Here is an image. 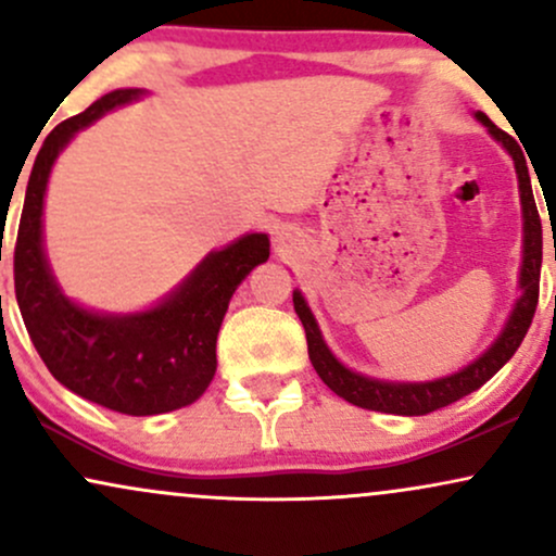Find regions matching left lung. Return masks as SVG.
<instances>
[{"label":"left lung","instance_id":"8db88e82","mask_svg":"<svg viewBox=\"0 0 556 556\" xmlns=\"http://www.w3.org/2000/svg\"><path fill=\"white\" fill-rule=\"evenodd\" d=\"M478 123L486 125V130L507 149L513 156L515 172H518V188H520V203H522V266H520V290L522 295L515 303L513 314H509L507 324H504L502 334L491 344L481 358L465 366L463 371L444 376V379L433 381H379L368 379V376L350 371L340 361L331 355V350L324 342L321 331L314 314H311L305 298L295 290L292 292V303H295V314L300 316L305 329V340H308V358L314 363L316 374L331 392L340 394L342 400L353 402V405L366 407V410L379 413H394V416H426V413L439 410V407L452 405L465 394L476 392L483 387L500 368L515 355L520 348L522 337L528 334L531 327L535 305H539V279H541V248H544V238H541V219L539 208L533 201L531 175H528L526 154L520 151V143L513 136L500 130L483 112H476Z\"/></svg>","mask_w":556,"mask_h":556}]
</instances>
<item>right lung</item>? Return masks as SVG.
<instances>
[{
	"instance_id": "obj_1",
	"label": "right lung",
	"mask_w": 556,
	"mask_h": 556,
	"mask_svg": "<svg viewBox=\"0 0 556 556\" xmlns=\"http://www.w3.org/2000/svg\"><path fill=\"white\" fill-rule=\"evenodd\" d=\"M140 88L101 96L86 112L49 132L30 169L15 242V298L30 342L60 384L125 416H159L190 405L216 374V334L232 292L269 258V238L242 235L208 253L162 303L140 314H96L62 295L41 240L47 182L60 151Z\"/></svg>"
}]
</instances>
